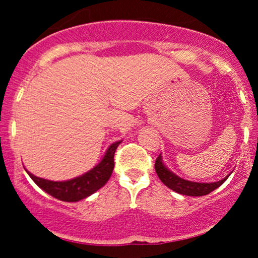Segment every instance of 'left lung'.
<instances>
[{
  "label": "left lung",
  "instance_id": "left-lung-1",
  "mask_svg": "<svg viewBox=\"0 0 258 258\" xmlns=\"http://www.w3.org/2000/svg\"><path fill=\"white\" fill-rule=\"evenodd\" d=\"M155 171L156 173H158L159 178L161 179V182L164 183L165 185L168 186L170 189H172L176 193L188 195V197H203V195L211 193L215 189H217L218 186L223 184L228 177H229V174H228V176L224 177L223 179L212 183H198L183 179L177 176V174L171 172V171L165 166V164L162 162L161 159V154H160L158 159L155 160Z\"/></svg>",
  "mask_w": 258,
  "mask_h": 258
}]
</instances>
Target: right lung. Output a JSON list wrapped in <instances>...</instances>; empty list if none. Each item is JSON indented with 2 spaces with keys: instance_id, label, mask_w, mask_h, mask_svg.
I'll return each mask as SVG.
<instances>
[{
  "instance_id": "1",
  "label": "right lung",
  "mask_w": 258,
  "mask_h": 258,
  "mask_svg": "<svg viewBox=\"0 0 258 258\" xmlns=\"http://www.w3.org/2000/svg\"><path fill=\"white\" fill-rule=\"evenodd\" d=\"M120 143L121 141L112 143L106 150L102 161L97 166H94L92 170L84 173L82 176L76 177V178L64 180V182H53V180L43 179L34 176L28 171L26 172L31 177V179L46 193L61 201L75 203V201L82 200L96 193L98 189L102 188L108 182L112 173V170H114V154Z\"/></svg>"
}]
</instances>
